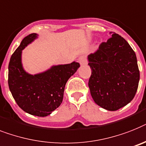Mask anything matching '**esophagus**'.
Listing matches in <instances>:
<instances>
[{"mask_svg": "<svg viewBox=\"0 0 146 146\" xmlns=\"http://www.w3.org/2000/svg\"><path fill=\"white\" fill-rule=\"evenodd\" d=\"M78 62L80 63V65H85L86 64V56H80V58L78 60Z\"/></svg>", "mask_w": 146, "mask_h": 146, "instance_id": "esophagus-1", "label": "esophagus"}]
</instances>
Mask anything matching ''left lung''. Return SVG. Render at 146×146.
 Returning a JSON list of instances; mask_svg holds the SVG:
<instances>
[{"instance_id": "8db88e82", "label": "left lung", "mask_w": 146, "mask_h": 146, "mask_svg": "<svg viewBox=\"0 0 146 146\" xmlns=\"http://www.w3.org/2000/svg\"><path fill=\"white\" fill-rule=\"evenodd\" d=\"M111 37L88 56L92 70L89 87L94 102L104 109L115 111L133 100L139 80L135 52L123 37Z\"/></svg>"}]
</instances>
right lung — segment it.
I'll use <instances>...</instances> for the list:
<instances>
[{
    "label": "right lung",
    "instance_id": "1",
    "mask_svg": "<svg viewBox=\"0 0 146 146\" xmlns=\"http://www.w3.org/2000/svg\"><path fill=\"white\" fill-rule=\"evenodd\" d=\"M38 36L31 33L24 38L9 63L8 84L19 108L33 115H50L61 104L66 82L80 67L78 62L53 66L48 70L33 75L23 68L22 50Z\"/></svg>",
    "mask_w": 146,
    "mask_h": 146
}]
</instances>
